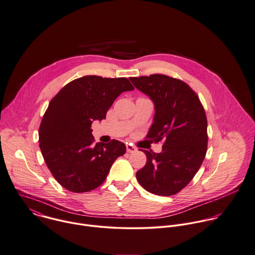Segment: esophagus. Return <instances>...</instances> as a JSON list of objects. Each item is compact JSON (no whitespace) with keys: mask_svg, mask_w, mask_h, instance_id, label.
<instances>
[{"mask_svg":"<svg viewBox=\"0 0 255 255\" xmlns=\"http://www.w3.org/2000/svg\"><path fill=\"white\" fill-rule=\"evenodd\" d=\"M126 148H127V152L128 153H134V152L137 151V148L134 147L132 144H127Z\"/></svg>","mask_w":255,"mask_h":255,"instance_id":"obj_1","label":"esophagus"}]
</instances>
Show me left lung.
Wrapping results in <instances>:
<instances>
[{"instance_id":"1","label":"left lung","mask_w":255,"mask_h":255,"mask_svg":"<svg viewBox=\"0 0 255 255\" xmlns=\"http://www.w3.org/2000/svg\"><path fill=\"white\" fill-rule=\"evenodd\" d=\"M149 96L155 114L147 138L164 142L161 153L143 151L146 165L136 173L139 184L158 196H173L195 177L206 157L208 121L199 96L184 81L163 75L130 77Z\"/></svg>"}]
</instances>
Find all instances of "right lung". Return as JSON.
<instances>
[{"label": "right lung", "instance_id": "right-lung-1", "mask_svg": "<svg viewBox=\"0 0 255 255\" xmlns=\"http://www.w3.org/2000/svg\"><path fill=\"white\" fill-rule=\"evenodd\" d=\"M134 87L125 77L86 75L67 83L49 102L38 142L44 162L66 190L85 193L99 187L114 161L125 154L124 143H96L93 121L105 119L114 100Z\"/></svg>", "mask_w": 255, "mask_h": 255}]
</instances>
